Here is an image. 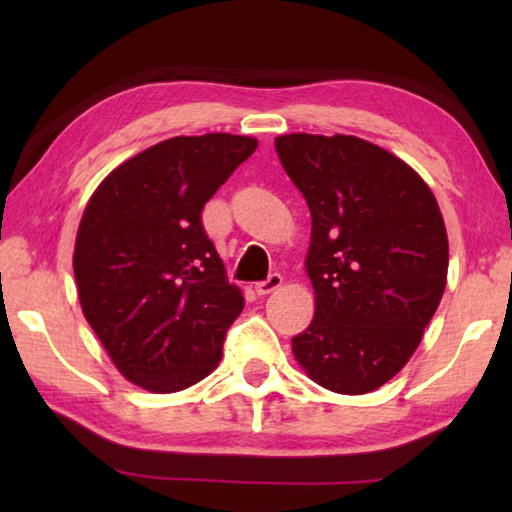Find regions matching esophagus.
<instances>
[{
	"mask_svg": "<svg viewBox=\"0 0 512 512\" xmlns=\"http://www.w3.org/2000/svg\"><path fill=\"white\" fill-rule=\"evenodd\" d=\"M280 287H282V275L271 273L266 277V280L255 284V291L259 293V296H268V293H273L275 289H280Z\"/></svg>",
	"mask_w": 512,
	"mask_h": 512,
	"instance_id": "obj_1",
	"label": "esophagus"
}]
</instances>
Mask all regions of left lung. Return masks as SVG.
Masks as SVG:
<instances>
[{
    "instance_id": "left-lung-1",
    "label": "left lung",
    "mask_w": 512,
    "mask_h": 512,
    "mask_svg": "<svg viewBox=\"0 0 512 512\" xmlns=\"http://www.w3.org/2000/svg\"><path fill=\"white\" fill-rule=\"evenodd\" d=\"M275 151L311 212L316 314L291 339L293 357L327 391H375L406 366L443 298V214L409 164L359 137L291 133Z\"/></svg>"
}]
</instances>
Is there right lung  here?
I'll use <instances>...</instances> for the list:
<instances>
[{
    "label": "right lung",
    "mask_w": 512,
    "mask_h": 512,
    "mask_svg": "<svg viewBox=\"0 0 512 512\" xmlns=\"http://www.w3.org/2000/svg\"><path fill=\"white\" fill-rule=\"evenodd\" d=\"M255 149L246 135L171 137L119 164L85 207L81 309L117 370L146 391H183L219 366L244 296L201 212Z\"/></svg>",
    "instance_id": "obj_1"
}]
</instances>
